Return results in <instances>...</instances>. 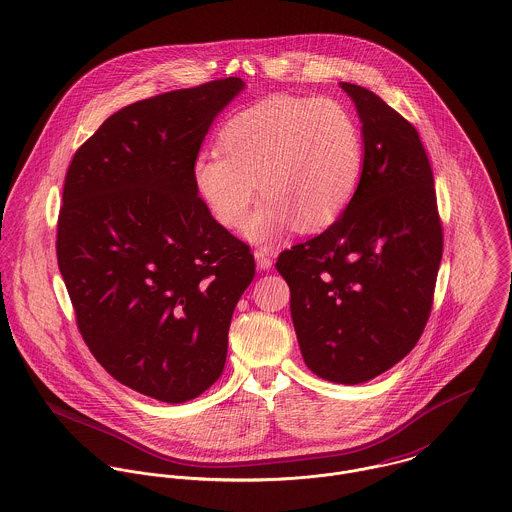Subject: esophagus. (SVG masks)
I'll return each mask as SVG.
<instances>
[{
    "label": "esophagus",
    "instance_id": "34e87169",
    "mask_svg": "<svg viewBox=\"0 0 512 512\" xmlns=\"http://www.w3.org/2000/svg\"><path fill=\"white\" fill-rule=\"evenodd\" d=\"M254 258H256V264L260 270H270L272 268V252L266 250V248H258L254 252Z\"/></svg>",
    "mask_w": 512,
    "mask_h": 512
}]
</instances>
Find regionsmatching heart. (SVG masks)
Wrapping results in <instances>:
<instances>
[{
  "mask_svg": "<svg viewBox=\"0 0 512 512\" xmlns=\"http://www.w3.org/2000/svg\"><path fill=\"white\" fill-rule=\"evenodd\" d=\"M225 155L200 153L194 184L224 228H242L256 198H266L246 226L272 242L294 224L302 232L332 226L349 208L363 174L355 119L332 99L276 95L236 113L220 131Z\"/></svg>",
  "mask_w": 512,
  "mask_h": 512,
  "instance_id": "b5f03b06",
  "label": "heart"
}]
</instances>
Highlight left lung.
<instances>
[{"label":"left lung","instance_id":"obj_1","mask_svg":"<svg viewBox=\"0 0 512 512\" xmlns=\"http://www.w3.org/2000/svg\"><path fill=\"white\" fill-rule=\"evenodd\" d=\"M363 125V174L322 234L276 268L306 365L355 385L401 361L421 338L443 256L435 180L417 129L373 91L341 83Z\"/></svg>","mask_w":512,"mask_h":512}]
</instances>
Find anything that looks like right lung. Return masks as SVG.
<instances>
[{
	"label": "right lung",
	"mask_w": 512,
	"mask_h": 512,
	"mask_svg": "<svg viewBox=\"0 0 512 512\" xmlns=\"http://www.w3.org/2000/svg\"><path fill=\"white\" fill-rule=\"evenodd\" d=\"M242 87L216 79L117 111L65 176L55 248L79 334L117 381L165 403L222 375L232 312L256 274L250 246L212 218L192 174L212 119Z\"/></svg>",
	"instance_id": "1"
}]
</instances>
